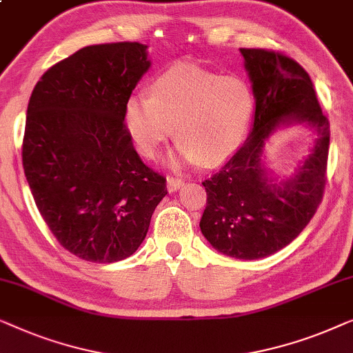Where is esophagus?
I'll return each instance as SVG.
<instances>
[{
    "instance_id": "1",
    "label": "esophagus",
    "mask_w": 353,
    "mask_h": 353,
    "mask_svg": "<svg viewBox=\"0 0 353 353\" xmlns=\"http://www.w3.org/2000/svg\"><path fill=\"white\" fill-rule=\"evenodd\" d=\"M166 183H168V190H170V192H176V190H179V188H181V187L183 185V181H182V179L168 176Z\"/></svg>"
}]
</instances>
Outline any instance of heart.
<instances>
[{"label": "heart", "instance_id": "obj_1", "mask_svg": "<svg viewBox=\"0 0 353 353\" xmlns=\"http://www.w3.org/2000/svg\"><path fill=\"white\" fill-rule=\"evenodd\" d=\"M252 110L254 94L245 79L176 63L150 83V97L128 99L125 126L142 157H155L174 132V165L196 160L214 165L240 147Z\"/></svg>", "mask_w": 353, "mask_h": 353}]
</instances>
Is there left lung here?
<instances>
[{
  "instance_id": "1",
  "label": "left lung",
  "mask_w": 353,
  "mask_h": 353,
  "mask_svg": "<svg viewBox=\"0 0 353 353\" xmlns=\"http://www.w3.org/2000/svg\"><path fill=\"white\" fill-rule=\"evenodd\" d=\"M256 99L250 137L216 174L208 177L200 228L211 246L236 259H262L290 245L320 206L326 182L330 121L304 68L281 52L240 49ZM317 131L312 153L294 178L276 183L261 153L281 124Z\"/></svg>"
}]
</instances>
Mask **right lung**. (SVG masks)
<instances>
[{
	"mask_svg": "<svg viewBox=\"0 0 353 353\" xmlns=\"http://www.w3.org/2000/svg\"><path fill=\"white\" fill-rule=\"evenodd\" d=\"M148 68L145 44L86 46L49 68L30 97L27 182L49 230L83 261L134 254L168 193L125 126L128 99Z\"/></svg>",
	"mask_w": 353,
	"mask_h": 353,
	"instance_id": "add662e5",
	"label": "right lung"
}]
</instances>
